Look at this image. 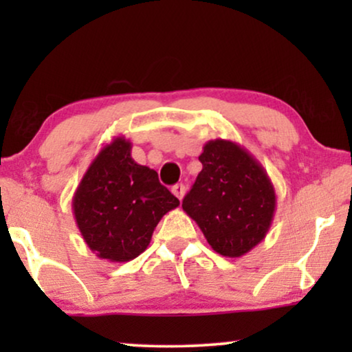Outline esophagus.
<instances>
[{"label": "esophagus", "mask_w": 352, "mask_h": 352, "mask_svg": "<svg viewBox=\"0 0 352 352\" xmlns=\"http://www.w3.org/2000/svg\"><path fill=\"white\" fill-rule=\"evenodd\" d=\"M185 191H186V188H185V185H184V184H177V185H173V186H172V193L175 195L177 198H179L180 201L184 199Z\"/></svg>", "instance_id": "1"}]
</instances>
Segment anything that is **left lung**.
Wrapping results in <instances>:
<instances>
[{
	"label": "left lung",
	"instance_id": "obj_1",
	"mask_svg": "<svg viewBox=\"0 0 352 352\" xmlns=\"http://www.w3.org/2000/svg\"><path fill=\"white\" fill-rule=\"evenodd\" d=\"M182 208L198 223L210 248L241 257L259 245L274 220L277 196L262 164L230 140H210Z\"/></svg>",
	"mask_w": 352,
	"mask_h": 352
}]
</instances>
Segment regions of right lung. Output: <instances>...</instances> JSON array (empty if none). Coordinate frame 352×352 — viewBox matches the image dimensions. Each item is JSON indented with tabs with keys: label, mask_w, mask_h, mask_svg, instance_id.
<instances>
[{
	"label": "right lung",
	"mask_w": 352,
	"mask_h": 352,
	"mask_svg": "<svg viewBox=\"0 0 352 352\" xmlns=\"http://www.w3.org/2000/svg\"><path fill=\"white\" fill-rule=\"evenodd\" d=\"M180 201L159 184L157 172L132 157V143L116 137L101 148L75 190L72 210L87 246L111 262L138 257L153 232Z\"/></svg>",
	"instance_id": "add662e5"
}]
</instances>
